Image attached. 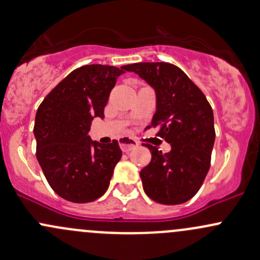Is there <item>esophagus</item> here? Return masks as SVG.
<instances>
[{"label": "esophagus", "mask_w": 260, "mask_h": 260, "mask_svg": "<svg viewBox=\"0 0 260 260\" xmlns=\"http://www.w3.org/2000/svg\"><path fill=\"white\" fill-rule=\"evenodd\" d=\"M119 144H120V147H121V150L124 152H129V151H131V150L135 149L136 146H139L138 141L134 140V139H131V138H127V136H124V138L120 139Z\"/></svg>", "instance_id": "34e87169"}]
</instances>
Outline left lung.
I'll return each mask as SVG.
<instances>
[{"label":"left lung","instance_id":"left-lung-1","mask_svg":"<svg viewBox=\"0 0 260 260\" xmlns=\"http://www.w3.org/2000/svg\"><path fill=\"white\" fill-rule=\"evenodd\" d=\"M155 89L156 113L151 126L171 144L162 151L146 144L151 162L140 171L145 193L162 205H180L191 200L202 186L211 166L216 139L213 111L201 89L171 63L127 64Z\"/></svg>","mask_w":260,"mask_h":260}]
</instances>
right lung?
Returning a JSON list of instances; mask_svg holds the SVG:
<instances>
[{
  "mask_svg": "<svg viewBox=\"0 0 260 260\" xmlns=\"http://www.w3.org/2000/svg\"><path fill=\"white\" fill-rule=\"evenodd\" d=\"M121 68L90 64L67 75L36 114L37 160L53 191L74 203L93 202L107 192L121 158L118 141L104 145L88 135L94 118H104Z\"/></svg>",
  "mask_w": 260,
  "mask_h": 260,
  "instance_id": "1",
  "label": "right lung"
}]
</instances>
